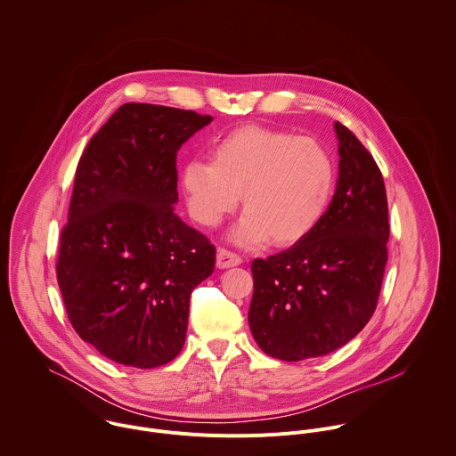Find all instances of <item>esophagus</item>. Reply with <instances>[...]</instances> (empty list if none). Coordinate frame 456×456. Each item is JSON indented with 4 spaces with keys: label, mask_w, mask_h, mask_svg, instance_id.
Returning <instances> with one entry per match:
<instances>
[{
    "label": "esophagus",
    "mask_w": 456,
    "mask_h": 456,
    "mask_svg": "<svg viewBox=\"0 0 456 456\" xmlns=\"http://www.w3.org/2000/svg\"><path fill=\"white\" fill-rule=\"evenodd\" d=\"M241 265V257L225 250V248H218L216 252V266L220 270H227V268H232V266H240Z\"/></svg>",
    "instance_id": "34e87169"
}]
</instances>
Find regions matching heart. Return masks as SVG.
<instances>
[{"mask_svg": "<svg viewBox=\"0 0 456 456\" xmlns=\"http://www.w3.org/2000/svg\"><path fill=\"white\" fill-rule=\"evenodd\" d=\"M211 162L190 160L182 184L190 216L216 227L240 202L245 209L232 240L240 245L290 247L321 222L335 184L328 151L310 137L247 125L218 137Z\"/></svg>", "mask_w": 456, "mask_h": 456, "instance_id": "1", "label": "heart"}]
</instances>
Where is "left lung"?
<instances>
[{
    "label": "left lung",
    "instance_id": "8db88e82",
    "mask_svg": "<svg viewBox=\"0 0 456 456\" xmlns=\"http://www.w3.org/2000/svg\"><path fill=\"white\" fill-rule=\"evenodd\" d=\"M338 180L317 227L252 263L248 310L257 346L283 362L319 358L351 342L375 312L387 261L382 175L358 137L335 121Z\"/></svg>",
    "mask_w": 456,
    "mask_h": 456
}]
</instances>
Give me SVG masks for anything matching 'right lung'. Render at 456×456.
Instances as JSON below:
<instances>
[{
  "instance_id": "1",
  "label": "right lung",
  "mask_w": 456,
  "mask_h": 456,
  "mask_svg": "<svg viewBox=\"0 0 456 456\" xmlns=\"http://www.w3.org/2000/svg\"><path fill=\"white\" fill-rule=\"evenodd\" d=\"M211 121L125 103L79 160L58 285L77 335L116 363L173 362L184 344L190 294L215 270V247L175 213L176 153Z\"/></svg>"
}]
</instances>
